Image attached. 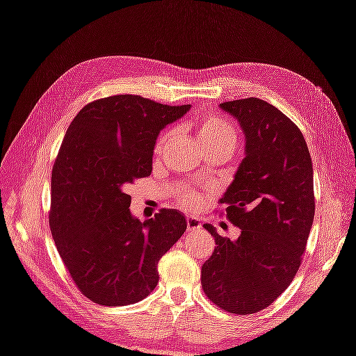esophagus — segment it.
<instances>
[{"mask_svg": "<svg viewBox=\"0 0 356 356\" xmlns=\"http://www.w3.org/2000/svg\"><path fill=\"white\" fill-rule=\"evenodd\" d=\"M187 228L190 229V231H198L200 228H201V222L196 217H193V216H188L187 217Z\"/></svg>", "mask_w": 356, "mask_h": 356, "instance_id": "34e87169", "label": "esophagus"}]
</instances>
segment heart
<instances>
[{
	"label": "heart",
	"instance_id": "heart-1",
	"mask_svg": "<svg viewBox=\"0 0 356 356\" xmlns=\"http://www.w3.org/2000/svg\"><path fill=\"white\" fill-rule=\"evenodd\" d=\"M196 129V136H198V140L201 143L202 147H211V145H220V144H228L231 147L236 145V131L233 127L225 120L223 117H220L217 114H207L201 118L200 122H196L195 125ZM171 134L169 131L163 133L160 138L156 139L155 144V154H160L165 147V144L168 143V139ZM180 201L185 207L193 209L200 204V196L195 193V191L185 190L182 195H180Z\"/></svg>",
	"mask_w": 356,
	"mask_h": 356
}]
</instances>
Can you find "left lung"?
Masks as SVG:
<instances>
[{"mask_svg": "<svg viewBox=\"0 0 356 356\" xmlns=\"http://www.w3.org/2000/svg\"><path fill=\"white\" fill-rule=\"evenodd\" d=\"M245 138L233 182L220 202L238 239H216L201 268L206 296L229 314L247 315L268 307L286 290L301 264L312 228L314 169L306 140L295 123L258 98L222 103Z\"/></svg>", "mask_w": 356, "mask_h": 356, "instance_id": "8db88e82", "label": "left lung"}]
</instances>
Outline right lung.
Instances as JSON below:
<instances>
[{
  "instance_id": "obj_1",
  "label": "right lung",
  "mask_w": 356,
  "mask_h": 356,
  "mask_svg": "<svg viewBox=\"0 0 356 356\" xmlns=\"http://www.w3.org/2000/svg\"><path fill=\"white\" fill-rule=\"evenodd\" d=\"M190 107L117 95L87 104L67 128L52 171L50 229L90 301L114 307L149 296L158 261L187 229L177 209L140 222L127 187L150 176L158 134Z\"/></svg>"
}]
</instances>
